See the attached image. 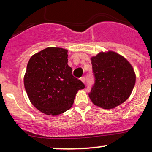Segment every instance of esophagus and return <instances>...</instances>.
I'll use <instances>...</instances> for the list:
<instances>
[{"label":"esophagus","mask_w":152,"mask_h":152,"mask_svg":"<svg viewBox=\"0 0 152 152\" xmlns=\"http://www.w3.org/2000/svg\"><path fill=\"white\" fill-rule=\"evenodd\" d=\"M81 81H83V83H84V82L86 81V78H85V76H82V77H81Z\"/></svg>","instance_id":"obj_1"}]
</instances>
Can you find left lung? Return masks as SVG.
<instances>
[{
  "label": "left lung",
  "mask_w": 152,
  "mask_h": 152,
  "mask_svg": "<svg viewBox=\"0 0 152 152\" xmlns=\"http://www.w3.org/2000/svg\"><path fill=\"white\" fill-rule=\"evenodd\" d=\"M94 83L88 93L95 105L113 109L129 97L136 81L132 66L123 56L113 51L91 58Z\"/></svg>",
  "instance_id": "obj_1"
}]
</instances>
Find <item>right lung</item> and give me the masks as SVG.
<instances>
[{
    "instance_id": "obj_1",
    "label": "right lung",
    "mask_w": 152,
    "mask_h": 152,
    "mask_svg": "<svg viewBox=\"0 0 152 152\" xmlns=\"http://www.w3.org/2000/svg\"><path fill=\"white\" fill-rule=\"evenodd\" d=\"M68 50L48 47L29 60L24 86L31 102L47 115L56 116L69 110L77 91L85 88L68 65Z\"/></svg>"
}]
</instances>
